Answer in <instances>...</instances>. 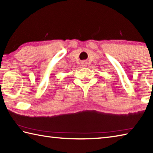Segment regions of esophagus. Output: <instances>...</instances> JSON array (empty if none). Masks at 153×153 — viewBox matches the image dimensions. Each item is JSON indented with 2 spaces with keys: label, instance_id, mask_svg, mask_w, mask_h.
I'll return each instance as SVG.
<instances>
[{
  "label": "esophagus",
  "instance_id": "34e87169",
  "mask_svg": "<svg viewBox=\"0 0 153 153\" xmlns=\"http://www.w3.org/2000/svg\"><path fill=\"white\" fill-rule=\"evenodd\" d=\"M82 65H83V66H86V65H87V63H86L85 62H83V63H82Z\"/></svg>",
  "mask_w": 153,
  "mask_h": 153
}]
</instances>
